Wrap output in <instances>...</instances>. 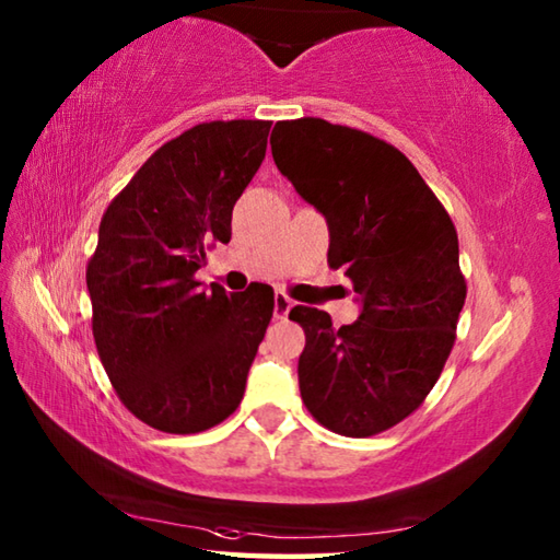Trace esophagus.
<instances>
[{"label": "esophagus", "mask_w": 560, "mask_h": 560, "mask_svg": "<svg viewBox=\"0 0 560 560\" xmlns=\"http://www.w3.org/2000/svg\"><path fill=\"white\" fill-rule=\"evenodd\" d=\"M291 306H293V301L287 296V293L277 291V296H273V318H287Z\"/></svg>", "instance_id": "obj_1"}]
</instances>
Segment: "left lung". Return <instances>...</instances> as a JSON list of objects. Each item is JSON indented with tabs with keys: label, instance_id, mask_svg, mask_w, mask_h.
<instances>
[{
	"label": "left lung",
	"instance_id": "1",
	"mask_svg": "<svg viewBox=\"0 0 560 560\" xmlns=\"http://www.w3.org/2000/svg\"><path fill=\"white\" fill-rule=\"evenodd\" d=\"M271 156L328 222L330 269L362 306L342 328L325 311L291 308L306 330L301 399L335 433H382L419 409L455 342L467 289L453 220L399 149L360 129L277 121Z\"/></svg>",
	"mask_w": 560,
	"mask_h": 560
}]
</instances>
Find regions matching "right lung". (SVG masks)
<instances>
[{
  "mask_svg": "<svg viewBox=\"0 0 560 560\" xmlns=\"http://www.w3.org/2000/svg\"><path fill=\"white\" fill-rule=\"evenodd\" d=\"M271 121H206L149 156L100 222L88 264L93 335L139 421L208 431L237 409L273 313V289L192 279L232 237V208L267 154Z\"/></svg>",
  "mask_w": 560,
  "mask_h": 560,
  "instance_id": "obj_1",
  "label": "right lung"
}]
</instances>
